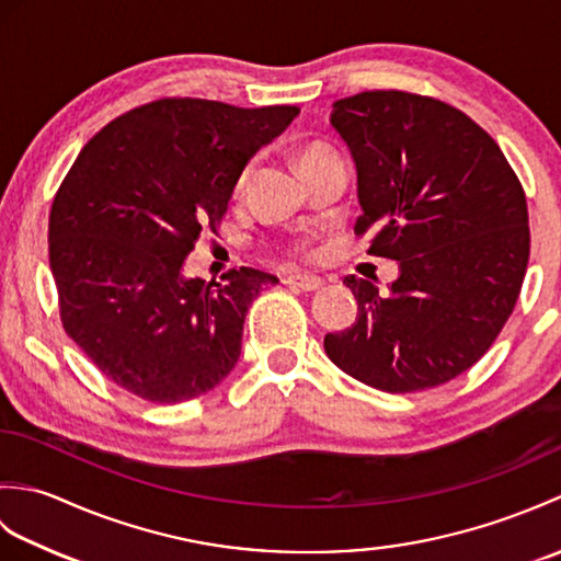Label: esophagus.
<instances>
[{"label": "esophagus", "instance_id": "34e87169", "mask_svg": "<svg viewBox=\"0 0 561 561\" xmlns=\"http://www.w3.org/2000/svg\"><path fill=\"white\" fill-rule=\"evenodd\" d=\"M294 289H301V291H318L323 287V279L316 277V274H289L287 279H284Z\"/></svg>", "mask_w": 561, "mask_h": 561}]
</instances>
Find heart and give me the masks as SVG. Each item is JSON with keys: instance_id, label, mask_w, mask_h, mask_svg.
<instances>
[{"instance_id": "b5f03b06", "label": "heart", "mask_w": 561, "mask_h": 561, "mask_svg": "<svg viewBox=\"0 0 561 561\" xmlns=\"http://www.w3.org/2000/svg\"><path fill=\"white\" fill-rule=\"evenodd\" d=\"M311 151H318V149H308V151H304L301 157H306V153H311ZM248 173H250V169H243L241 173H238V181H236V193H241L243 190V185H245V181H248Z\"/></svg>"}]
</instances>
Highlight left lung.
<instances>
[{
	"label": "left lung",
	"instance_id": "8db88e82",
	"mask_svg": "<svg viewBox=\"0 0 561 561\" xmlns=\"http://www.w3.org/2000/svg\"><path fill=\"white\" fill-rule=\"evenodd\" d=\"M356 165L368 253L398 260L388 291L347 277L356 323L325 335L344 374L414 392L480 362L514 311L530 255L528 205L496 141L453 105L404 91L332 103Z\"/></svg>",
	"mask_w": 561,
	"mask_h": 561
}]
</instances>
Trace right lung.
<instances>
[{
	"instance_id": "obj_1",
	"label": "right lung",
	"mask_w": 561,
	"mask_h": 561,
	"mask_svg": "<svg viewBox=\"0 0 561 561\" xmlns=\"http://www.w3.org/2000/svg\"><path fill=\"white\" fill-rule=\"evenodd\" d=\"M299 113L161 99L79 151L50 209V270L67 335L113 383L173 404L231 374L250 304L279 279L241 267L219 284L183 267L250 157Z\"/></svg>"
}]
</instances>
